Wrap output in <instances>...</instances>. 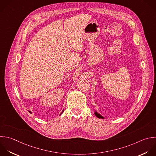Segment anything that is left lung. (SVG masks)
I'll return each instance as SVG.
<instances>
[{"mask_svg":"<svg viewBox=\"0 0 156 156\" xmlns=\"http://www.w3.org/2000/svg\"><path fill=\"white\" fill-rule=\"evenodd\" d=\"M94 115L99 118H104L102 116H101L99 113H98L97 112H94Z\"/></svg>","mask_w":156,"mask_h":156,"instance_id":"left-lung-1","label":"left lung"}]
</instances>
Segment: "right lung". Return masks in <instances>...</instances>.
Returning a JSON list of instances; mask_svg holds the SVG:
<instances>
[{
	"mask_svg": "<svg viewBox=\"0 0 156 156\" xmlns=\"http://www.w3.org/2000/svg\"><path fill=\"white\" fill-rule=\"evenodd\" d=\"M29 112H30V111H29ZM63 112H62V113H63ZM62 113H61V114H62Z\"/></svg>",
	"mask_w": 156,
	"mask_h": 156,
	"instance_id": "right-lung-1",
	"label": "right lung"
}]
</instances>
